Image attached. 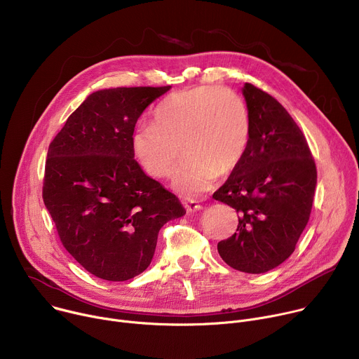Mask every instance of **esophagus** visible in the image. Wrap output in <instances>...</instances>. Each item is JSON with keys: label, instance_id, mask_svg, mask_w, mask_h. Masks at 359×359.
<instances>
[{"label": "esophagus", "instance_id": "esophagus-1", "mask_svg": "<svg viewBox=\"0 0 359 359\" xmlns=\"http://www.w3.org/2000/svg\"><path fill=\"white\" fill-rule=\"evenodd\" d=\"M182 204H183V208H184L187 212H196V210L201 209L200 204H198L196 200H191V198L182 200Z\"/></svg>", "mask_w": 359, "mask_h": 359}]
</instances>
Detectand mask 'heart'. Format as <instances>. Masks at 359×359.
Returning a JSON list of instances; mask_svg holds the SVG:
<instances>
[{
	"mask_svg": "<svg viewBox=\"0 0 359 359\" xmlns=\"http://www.w3.org/2000/svg\"><path fill=\"white\" fill-rule=\"evenodd\" d=\"M250 142V115L243 97L227 88L196 86L163 99L155 123H139L130 136L132 153L151 177L172 173L182 143L186 161L172 183L186 196L212 187L241 162Z\"/></svg>",
	"mask_w": 359,
	"mask_h": 359,
	"instance_id": "obj_1",
	"label": "heart"
}]
</instances>
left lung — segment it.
Returning a JSON list of instances; mask_svg holds the SVG:
<instances>
[{"label":"left lung","mask_w":359,"mask_h":359,"mask_svg":"<svg viewBox=\"0 0 359 359\" xmlns=\"http://www.w3.org/2000/svg\"><path fill=\"white\" fill-rule=\"evenodd\" d=\"M250 142L238 166L213 194L238 215L236 233L217 244L234 270L262 274L285 262L309 223L317 168L306 139L270 93L245 83Z\"/></svg>","instance_id":"8db88e82"}]
</instances>
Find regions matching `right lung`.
<instances>
[{"label": "right lung", "mask_w": 359, "mask_h": 359, "mask_svg": "<svg viewBox=\"0 0 359 359\" xmlns=\"http://www.w3.org/2000/svg\"><path fill=\"white\" fill-rule=\"evenodd\" d=\"M169 89L93 92L49 144L43 203L67 251L102 280L143 273L162 226L186 213L173 193L143 173L130 146L139 116Z\"/></svg>", "instance_id": "add662e5"}]
</instances>
